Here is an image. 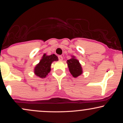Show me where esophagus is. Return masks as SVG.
<instances>
[{
  "instance_id": "esophagus-1",
  "label": "esophagus",
  "mask_w": 123,
  "mask_h": 123,
  "mask_svg": "<svg viewBox=\"0 0 123 123\" xmlns=\"http://www.w3.org/2000/svg\"><path fill=\"white\" fill-rule=\"evenodd\" d=\"M58 58H59V60H60V61H62V60H63L62 56L59 55L58 56Z\"/></svg>"
}]
</instances>
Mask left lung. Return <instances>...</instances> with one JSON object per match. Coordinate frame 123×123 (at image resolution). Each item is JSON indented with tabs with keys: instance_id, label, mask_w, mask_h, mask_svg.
Wrapping results in <instances>:
<instances>
[{
	"instance_id": "obj_1",
	"label": "left lung",
	"mask_w": 123,
	"mask_h": 123,
	"mask_svg": "<svg viewBox=\"0 0 123 123\" xmlns=\"http://www.w3.org/2000/svg\"><path fill=\"white\" fill-rule=\"evenodd\" d=\"M70 73L73 77H77L83 73V69L78 60L74 56L72 55L70 60L66 61Z\"/></svg>"
}]
</instances>
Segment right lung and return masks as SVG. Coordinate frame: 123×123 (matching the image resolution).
Here are the masks:
<instances>
[{
  "label": "right lung",
  "instance_id": "obj_1",
  "mask_svg": "<svg viewBox=\"0 0 123 123\" xmlns=\"http://www.w3.org/2000/svg\"><path fill=\"white\" fill-rule=\"evenodd\" d=\"M57 61H58V58L55 54L47 55L46 54H44L39 63L35 67V74L40 78H45L48 73L50 72L52 62Z\"/></svg>",
  "mask_w": 123,
  "mask_h": 123
}]
</instances>
